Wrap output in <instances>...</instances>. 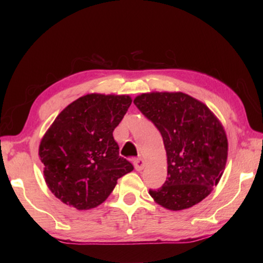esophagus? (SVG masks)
<instances>
[{
  "instance_id": "obj_1",
  "label": "esophagus",
  "mask_w": 263,
  "mask_h": 263,
  "mask_svg": "<svg viewBox=\"0 0 263 263\" xmlns=\"http://www.w3.org/2000/svg\"><path fill=\"white\" fill-rule=\"evenodd\" d=\"M133 164H135L136 171H138V172H140L145 168V161L142 159H136L135 161H133Z\"/></svg>"
}]
</instances>
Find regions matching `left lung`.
<instances>
[{
    "mask_svg": "<svg viewBox=\"0 0 263 263\" xmlns=\"http://www.w3.org/2000/svg\"><path fill=\"white\" fill-rule=\"evenodd\" d=\"M133 103L160 131L167 153V180L149 195L159 205L184 210L218 184L228 160V137L212 111L184 92H147Z\"/></svg>",
    "mask_w": 263,
    "mask_h": 263,
    "instance_id": "1",
    "label": "left lung"
}]
</instances>
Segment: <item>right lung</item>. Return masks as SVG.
<instances>
[{"label":"right lung","instance_id":"right-lung-1","mask_svg":"<svg viewBox=\"0 0 263 263\" xmlns=\"http://www.w3.org/2000/svg\"><path fill=\"white\" fill-rule=\"evenodd\" d=\"M132 103L128 95L88 94L61 111L39 145L52 194L78 210L99 206L133 166L112 132Z\"/></svg>","mask_w":263,"mask_h":263}]
</instances>
